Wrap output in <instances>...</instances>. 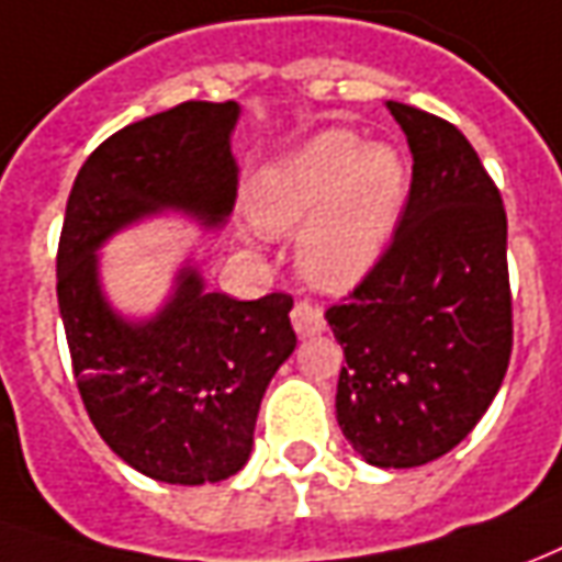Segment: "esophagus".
I'll list each match as a JSON object with an SVG mask.
<instances>
[{"mask_svg": "<svg viewBox=\"0 0 562 562\" xmlns=\"http://www.w3.org/2000/svg\"><path fill=\"white\" fill-rule=\"evenodd\" d=\"M292 325L297 337H313L325 328V319H322L319 307H313L310 301H297L292 307Z\"/></svg>", "mask_w": 562, "mask_h": 562, "instance_id": "34e87169", "label": "esophagus"}]
</instances>
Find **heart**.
<instances>
[{"label":"heart","mask_w":562,"mask_h":562,"mask_svg":"<svg viewBox=\"0 0 562 562\" xmlns=\"http://www.w3.org/2000/svg\"><path fill=\"white\" fill-rule=\"evenodd\" d=\"M411 198V164L390 143L319 133L270 170L252 198L265 234H301L297 265L313 285L344 292L386 255Z\"/></svg>","instance_id":"heart-1"}]
</instances>
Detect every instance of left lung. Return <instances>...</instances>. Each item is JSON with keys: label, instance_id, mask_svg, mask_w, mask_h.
Here are the masks:
<instances>
[{"label": "left lung", "instance_id": "left-lung-1", "mask_svg": "<svg viewBox=\"0 0 562 562\" xmlns=\"http://www.w3.org/2000/svg\"><path fill=\"white\" fill-rule=\"evenodd\" d=\"M411 155V198L386 255L325 319L344 347L337 426L380 469H414L469 435L512 359L508 218L462 133L386 103Z\"/></svg>", "mask_w": 562, "mask_h": 562}]
</instances>
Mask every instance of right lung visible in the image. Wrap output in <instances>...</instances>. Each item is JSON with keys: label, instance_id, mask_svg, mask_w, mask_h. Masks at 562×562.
<instances>
[{"label": "right lung", "instance_id": "right-lung-1", "mask_svg": "<svg viewBox=\"0 0 562 562\" xmlns=\"http://www.w3.org/2000/svg\"><path fill=\"white\" fill-rule=\"evenodd\" d=\"M237 117L231 100H188L127 124L85 160L63 218L57 304L81 402L105 445L164 484H215L246 465L270 376L297 344L292 294L234 301L186 265L167 304L131 322L105 301L97 252L164 210L225 225Z\"/></svg>", "mask_w": 562, "mask_h": 562}]
</instances>
